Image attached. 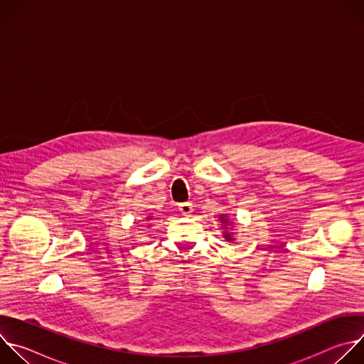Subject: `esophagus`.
Instances as JSON below:
<instances>
[{
	"label": "esophagus",
	"mask_w": 364,
	"mask_h": 364,
	"mask_svg": "<svg viewBox=\"0 0 364 364\" xmlns=\"http://www.w3.org/2000/svg\"><path fill=\"white\" fill-rule=\"evenodd\" d=\"M178 210H180L181 215L190 216L193 213V204L188 203V201L187 203H181V204H178Z\"/></svg>",
	"instance_id": "34e87169"
}]
</instances>
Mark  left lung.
<instances>
[{
	"mask_svg": "<svg viewBox=\"0 0 364 364\" xmlns=\"http://www.w3.org/2000/svg\"><path fill=\"white\" fill-rule=\"evenodd\" d=\"M219 222L222 223V229H223V237L228 242H233L236 237L233 235V232H229V226H233L235 223L230 220V218L228 215H219Z\"/></svg>",
	"mask_w": 364,
	"mask_h": 364,
	"instance_id": "1",
	"label": "left lung"
}]
</instances>
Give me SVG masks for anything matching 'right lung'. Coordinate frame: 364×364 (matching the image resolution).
I'll use <instances>...</instances> for the list:
<instances>
[{
    "label": "right lung",
    "instance_id": "right-lung-1",
    "mask_svg": "<svg viewBox=\"0 0 364 364\" xmlns=\"http://www.w3.org/2000/svg\"><path fill=\"white\" fill-rule=\"evenodd\" d=\"M148 220H151V216H146V222H148Z\"/></svg>",
    "mask_w": 364,
    "mask_h": 364
}]
</instances>
